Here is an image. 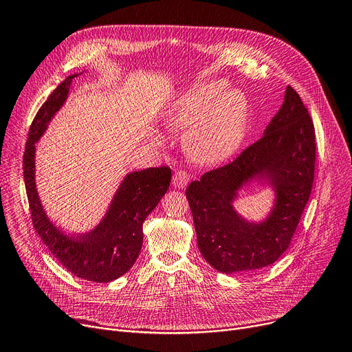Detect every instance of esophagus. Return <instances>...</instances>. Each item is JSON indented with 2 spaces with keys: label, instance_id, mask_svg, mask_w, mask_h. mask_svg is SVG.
<instances>
[{
  "label": "esophagus",
  "instance_id": "1",
  "mask_svg": "<svg viewBox=\"0 0 352 352\" xmlns=\"http://www.w3.org/2000/svg\"><path fill=\"white\" fill-rule=\"evenodd\" d=\"M189 180H190V176H189L186 172L179 170V172H176V173L173 175L172 183H173V186H175V188H177V189H183V188H186V186H188Z\"/></svg>",
  "mask_w": 352,
  "mask_h": 352
}]
</instances>
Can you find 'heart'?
Instances as JSON below:
<instances>
[{
  "mask_svg": "<svg viewBox=\"0 0 352 352\" xmlns=\"http://www.w3.org/2000/svg\"><path fill=\"white\" fill-rule=\"evenodd\" d=\"M167 127L189 129L185 144L202 164L228 160L241 147L249 123V104L238 90L223 80L197 82L183 91L163 111Z\"/></svg>",
  "mask_w": 352,
  "mask_h": 352,
  "instance_id": "heart-1",
  "label": "heart"
}]
</instances>
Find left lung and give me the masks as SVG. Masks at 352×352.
Returning a JSON list of instances; mask_svg holds the SVG:
<instances>
[{
	"mask_svg": "<svg viewBox=\"0 0 352 352\" xmlns=\"http://www.w3.org/2000/svg\"><path fill=\"white\" fill-rule=\"evenodd\" d=\"M315 130L298 93L288 86L263 136L232 163L192 182L186 197L197 248L223 274L254 272L288 249L314 183ZM252 182L270 186L274 205L263 220L248 221L232 204Z\"/></svg>",
	"mask_w": 352,
	"mask_h": 352,
	"instance_id": "obj_1",
	"label": "left lung"
}]
</instances>
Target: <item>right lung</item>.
Listing matches in <instances>:
<instances>
[{
	"label": "right lung",
	"instance_id": "right-lung-1",
	"mask_svg": "<svg viewBox=\"0 0 352 352\" xmlns=\"http://www.w3.org/2000/svg\"><path fill=\"white\" fill-rule=\"evenodd\" d=\"M82 73L67 77L32 120L23 160L24 182L32 223L57 261L77 278L111 282L135 265L143 245V222L169 189L172 170L162 166L127 173L102 221L86 233H67L50 219L36 183V143L67 102L73 80Z\"/></svg>",
	"mask_w": 352,
	"mask_h": 352
}]
</instances>
